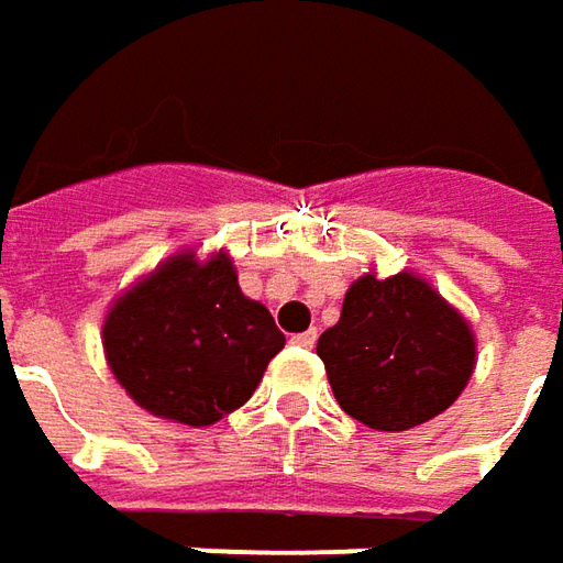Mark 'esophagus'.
I'll return each instance as SVG.
<instances>
[{
    "mask_svg": "<svg viewBox=\"0 0 563 563\" xmlns=\"http://www.w3.org/2000/svg\"><path fill=\"white\" fill-rule=\"evenodd\" d=\"M291 344H297V347H313V344H316V332H300V335L291 338Z\"/></svg>",
    "mask_w": 563,
    "mask_h": 563,
    "instance_id": "esophagus-1",
    "label": "esophagus"
}]
</instances>
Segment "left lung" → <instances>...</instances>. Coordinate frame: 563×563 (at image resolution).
Masks as SVG:
<instances>
[{
    "mask_svg": "<svg viewBox=\"0 0 563 563\" xmlns=\"http://www.w3.org/2000/svg\"><path fill=\"white\" fill-rule=\"evenodd\" d=\"M316 354L347 417L404 432L461 398L476 369V335L429 278L366 272L347 288L341 319L319 335Z\"/></svg>",
    "mask_w": 563,
    "mask_h": 563,
    "instance_id": "left-lung-1",
    "label": "left lung"
}]
</instances>
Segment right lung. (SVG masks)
I'll use <instances>...</instances> for the list:
<instances>
[{"mask_svg":"<svg viewBox=\"0 0 563 563\" xmlns=\"http://www.w3.org/2000/svg\"><path fill=\"white\" fill-rule=\"evenodd\" d=\"M285 347L272 313L238 285L225 250H178L109 303L102 354L153 417L212 426L247 404Z\"/></svg>","mask_w":563,"mask_h":563,"instance_id":"right-lung-1","label":"right lung"}]
</instances>
